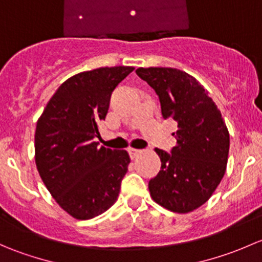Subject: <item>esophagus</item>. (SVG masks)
<instances>
[{
	"instance_id": "obj_1",
	"label": "esophagus",
	"mask_w": 262,
	"mask_h": 262,
	"mask_svg": "<svg viewBox=\"0 0 262 262\" xmlns=\"http://www.w3.org/2000/svg\"><path fill=\"white\" fill-rule=\"evenodd\" d=\"M142 150L141 149H136V148H129V155H130V157H136V156L141 155Z\"/></svg>"
}]
</instances>
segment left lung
Listing matches in <instances>:
<instances>
[{"instance_id":"obj_1","label":"left lung","mask_w":262,"mask_h":262,"mask_svg":"<svg viewBox=\"0 0 262 262\" xmlns=\"http://www.w3.org/2000/svg\"><path fill=\"white\" fill-rule=\"evenodd\" d=\"M137 75L157 94L163 119L178 123L171 153L156 148L161 170L148 184L157 204L189 213L204 204L216 189L229 152V133L208 91L176 68H138Z\"/></svg>"}]
</instances>
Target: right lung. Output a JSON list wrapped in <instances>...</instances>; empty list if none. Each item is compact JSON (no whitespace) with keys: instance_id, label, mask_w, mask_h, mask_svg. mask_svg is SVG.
Listing matches in <instances>:
<instances>
[{"instance_id":"obj_1","label":"right lung","mask_w":262,"mask_h":262,"mask_svg":"<svg viewBox=\"0 0 262 262\" xmlns=\"http://www.w3.org/2000/svg\"><path fill=\"white\" fill-rule=\"evenodd\" d=\"M133 67H104L63 82L36 123L35 163L55 202L77 219L106 212L130 162L126 150L97 147L110 97Z\"/></svg>"}]
</instances>
